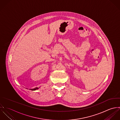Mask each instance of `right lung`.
Wrapping results in <instances>:
<instances>
[{
	"label": "right lung",
	"mask_w": 120,
	"mask_h": 120,
	"mask_svg": "<svg viewBox=\"0 0 120 120\" xmlns=\"http://www.w3.org/2000/svg\"><path fill=\"white\" fill-rule=\"evenodd\" d=\"M38 89V88L36 87V88H34V89H30V90H37V89Z\"/></svg>",
	"instance_id": "obj_1"
}]
</instances>
